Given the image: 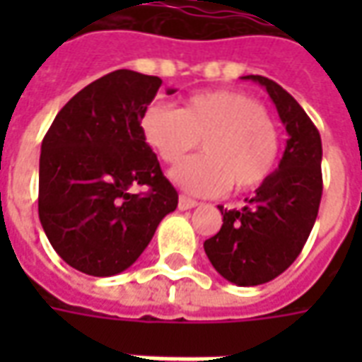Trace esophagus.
Wrapping results in <instances>:
<instances>
[{"instance_id": "esophagus-1", "label": "esophagus", "mask_w": 362, "mask_h": 362, "mask_svg": "<svg viewBox=\"0 0 362 362\" xmlns=\"http://www.w3.org/2000/svg\"><path fill=\"white\" fill-rule=\"evenodd\" d=\"M197 202L196 199H189V197L186 196H180V199H178V209H182V211H186V209H194V207H197Z\"/></svg>"}]
</instances>
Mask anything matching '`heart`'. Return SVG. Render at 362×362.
<instances>
[{
	"mask_svg": "<svg viewBox=\"0 0 362 362\" xmlns=\"http://www.w3.org/2000/svg\"><path fill=\"white\" fill-rule=\"evenodd\" d=\"M139 129L166 165L178 163L202 139L204 153L170 170V180L194 196H217L230 184L238 192L259 188L279 160V127L240 90L196 93L182 108L153 103L143 110Z\"/></svg>",
	"mask_w": 362,
	"mask_h": 362,
	"instance_id": "b5f03b06",
	"label": "heart"
}]
</instances>
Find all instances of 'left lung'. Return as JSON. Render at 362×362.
<instances>
[{
  "label": "left lung",
  "instance_id": "1",
  "mask_svg": "<svg viewBox=\"0 0 362 362\" xmlns=\"http://www.w3.org/2000/svg\"><path fill=\"white\" fill-rule=\"evenodd\" d=\"M244 79L266 87L288 139L279 168L243 209H223V227L204 243L213 267L238 287L275 279L303 252L322 199V139L303 106L262 75Z\"/></svg>",
  "mask_w": 362,
  "mask_h": 362
}]
</instances>
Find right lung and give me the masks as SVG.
I'll list each match as a JSON object with an SVG mask.
<instances>
[{"label":"right lung","instance_id":"right-lung-1","mask_svg":"<svg viewBox=\"0 0 362 362\" xmlns=\"http://www.w3.org/2000/svg\"><path fill=\"white\" fill-rule=\"evenodd\" d=\"M160 83L112 71L79 90L44 135L38 217L52 248L77 272L110 277L127 269L178 205L139 129ZM135 185L148 192L134 194Z\"/></svg>","mask_w":362,"mask_h":362}]
</instances>
